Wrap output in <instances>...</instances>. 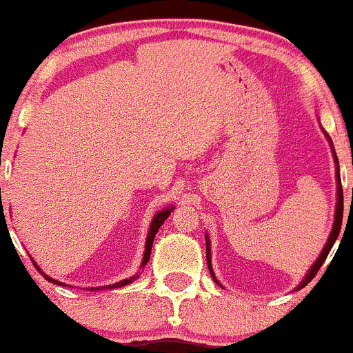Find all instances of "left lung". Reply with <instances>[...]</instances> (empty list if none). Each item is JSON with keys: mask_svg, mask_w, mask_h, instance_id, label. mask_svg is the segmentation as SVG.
<instances>
[{"mask_svg": "<svg viewBox=\"0 0 353 353\" xmlns=\"http://www.w3.org/2000/svg\"><path fill=\"white\" fill-rule=\"evenodd\" d=\"M333 151H334V149H333ZM334 161H336V165H338V158H336V154H334ZM336 170H338V168H336ZM336 180H338V204H336V214H334L333 230H331L330 239H327V242H326V245H324L323 252H321V256L317 257L316 263L312 264V268H310L309 273H307L305 280H303L302 283H300V287H299V288L305 287V285L309 283V281L312 280L314 276H316L317 271L321 270V266H323L324 261H326V257H327V254H330V250L333 249V245H334V242H336L338 235H340V230H341V219H343V188H341L340 170H338ZM205 239H208V236H205ZM205 257H208V266H209V271H211V276L214 278V274H212V270H211V259H209V257H211V252H209V240H205ZM214 281H216V278H214ZM216 283H218V281H216ZM218 285H219V283H218Z\"/></svg>", "mask_w": 353, "mask_h": 353, "instance_id": "obj_1", "label": "left lung"}]
</instances>
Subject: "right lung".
Here are the masks:
<instances>
[{
	"label": "right lung",
	"instance_id": "obj_1",
	"mask_svg": "<svg viewBox=\"0 0 353 353\" xmlns=\"http://www.w3.org/2000/svg\"><path fill=\"white\" fill-rule=\"evenodd\" d=\"M0 190H1V188H0ZM172 211H173V208H170V209H163V211H159L158 214L154 216V219H152V223H151V228H149V233H148V242H145V252H144V259H142V268H144L145 264H148L149 257H151L152 242H154V236H156V233H158L159 226H161L163 223H165V219L168 218V216H170V212H172ZM37 270H39V268H37ZM44 278H48V280H50V281H53V283H58V281L51 280L50 276H46V274H44ZM135 278H137V276H132V278H128V280L118 281V283H114V285H110V287H104V288H120V287H125V285L132 283V281H134ZM101 288H103V287H101Z\"/></svg>",
	"mask_w": 353,
	"mask_h": 353
}]
</instances>
